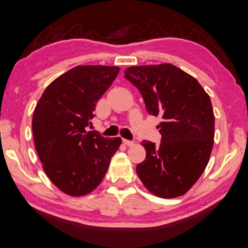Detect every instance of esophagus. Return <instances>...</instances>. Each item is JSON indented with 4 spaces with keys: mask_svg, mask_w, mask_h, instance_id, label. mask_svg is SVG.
<instances>
[{
    "mask_svg": "<svg viewBox=\"0 0 248 248\" xmlns=\"http://www.w3.org/2000/svg\"><path fill=\"white\" fill-rule=\"evenodd\" d=\"M123 143L124 144V145H127V146H132V145L134 144V142L133 140H123Z\"/></svg>",
    "mask_w": 248,
    "mask_h": 248,
    "instance_id": "1",
    "label": "esophagus"
}]
</instances>
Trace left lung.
Listing matches in <instances>:
<instances>
[{
  "instance_id": "left-lung-1",
  "label": "left lung",
  "mask_w": 248,
  "mask_h": 248,
  "mask_svg": "<svg viewBox=\"0 0 248 248\" xmlns=\"http://www.w3.org/2000/svg\"><path fill=\"white\" fill-rule=\"evenodd\" d=\"M124 77L140 92L148 114L162 118L159 146L142 142L146 158L137 167L140 179L157 197L185 195L204 172L214 144L210 95L195 77L170 63L130 66Z\"/></svg>"
}]
</instances>
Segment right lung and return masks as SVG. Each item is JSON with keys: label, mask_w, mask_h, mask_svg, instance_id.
Instances as JSON below:
<instances>
[{"label": "right lung", "mask_w": 248, "mask_h": 248, "mask_svg": "<svg viewBox=\"0 0 248 248\" xmlns=\"http://www.w3.org/2000/svg\"><path fill=\"white\" fill-rule=\"evenodd\" d=\"M118 66L78 65L58 77L37 102L32 119L35 148L53 185L66 195H88L100 185L120 138L105 139L91 125L96 103Z\"/></svg>", "instance_id": "1"}]
</instances>
